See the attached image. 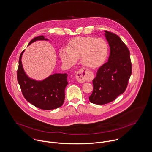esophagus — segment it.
Instances as JSON below:
<instances>
[{"label":"esophagus","mask_w":152,"mask_h":152,"mask_svg":"<svg viewBox=\"0 0 152 152\" xmlns=\"http://www.w3.org/2000/svg\"><path fill=\"white\" fill-rule=\"evenodd\" d=\"M88 71L86 69H80L79 70L76 75V78L77 80L80 83L85 82L87 79H89L88 75Z\"/></svg>","instance_id":"esophagus-1"}]
</instances>
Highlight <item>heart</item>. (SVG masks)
I'll list each match as a JSON object with an SVG mask.
<instances>
[{
  "mask_svg": "<svg viewBox=\"0 0 152 152\" xmlns=\"http://www.w3.org/2000/svg\"><path fill=\"white\" fill-rule=\"evenodd\" d=\"M107 55L106 41L92 36L75 37L69 42L68 48H63L60 51V57L65 64L73 66L81 58L82 63L90 69L103 64Z\"/></svg>",
  "mask_w": 152,
  "mask_h": 152,
  "instance_id": "1",
  "label": "heart"
}]
</instances>
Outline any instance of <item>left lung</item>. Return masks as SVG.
Instances as JSON below:
<instances>
[{
  "label": "left lung",
  "mask_w": 152,
  "mask_h": 152,
  "mask_svg": "<svg viewBox=\"0 0 152 152\" xmlns=\"http://www.w3.org/2000/svg\"><path fill=\"white\" fill-rule=\"evenodd\" d=\"M110 46L107 63L101 66L92 80L94 89L89 99L98 105L114 101L123 94L131 75L130 53L126 45L116 34L104 31Z\"/></svg>",
  "instance_id": "left-lung-1"
}]
</instances>
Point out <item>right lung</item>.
<instances>
[{
    "label": "right lung",
    "instance_id": "obj_1",
    "mask_svg": "<svg viewBox=\"0 0 152 152\" xmlns=\"http://www.w3.org/2000/svg\"><path fill=\"white\" fill-rule=\"evenodd\" d=\"M38 40H49L43 36H37L32 39L28 46ZM24 51L25 50L20 56L17 71L18 82L24 98L28 102L42 110H53L61 107L65 98L68 75L56 73L41 80L30 78L26 73L22 64L21 58Z\"/></svg>",
    "mask_w": 152,
    "mask_h": 152
}]
</instances>
